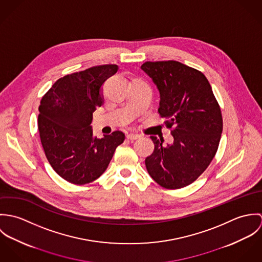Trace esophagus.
<instances>
[{"mask_svg":"<svg viewBox=\"0 0 262 262\" xmlns=\"http://www.w3.org/2000/svg\"><path fill=\"white\" fill-rule=\"evenodd\" d=\"M138 138H140V135H138V134L130 133V134H128V135H127V139H129V140H131V141H133V140H137Z\"/></svg>","mask_w":262,"mask_h":262,"instance_id":"34e87169","label":"esophagus"}]
</instances>
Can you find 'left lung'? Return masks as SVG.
Returning a JSON list of instances; mask_svg holds the SVG:
<instances>
[{
    "label": "left lung",
    "mask_w": 262,
    "mask_h": 262,
    "mask_svg": "<svg viewBox=\"0 0 262 262\" xmlns=\"http://www.w3.org/2000/svg\"><path fill=\"white\" fill-rule=\"evenodd\" d=\"M141 69L156 84L158 113L173 137L171 144L151 136L154 151L146 157L150 177L177 189L193 183L210 165L221 139L223 119L207 77L174 60L146 61Z\"/></svg>",
    "instance_id": "8db88e82"
}]
</instances>
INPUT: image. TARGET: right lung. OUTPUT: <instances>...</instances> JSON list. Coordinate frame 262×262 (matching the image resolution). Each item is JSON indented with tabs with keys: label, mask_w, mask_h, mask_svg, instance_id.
Returning <instances> with one entry per match:
<instances>
[{
	"label": "right lung",
	"mask_w": 262,
	"mask_h": 262,
	"mask_svg": "<svg viewBox=\"0 0 262 262\" xmlns=\"http://www.w3.org/2000/svg\"><path fill=\"white\" fill-rule=\"evenodd\" d=\"M116 64L90 68L57 79L42 97L38 130L45 156L63 180L74 185L96 181L125 140L122 131L99 139L93 135V113L103 105L102 84Z\"/></svg>",
	"instance_id": "1"
}]
</instances>
